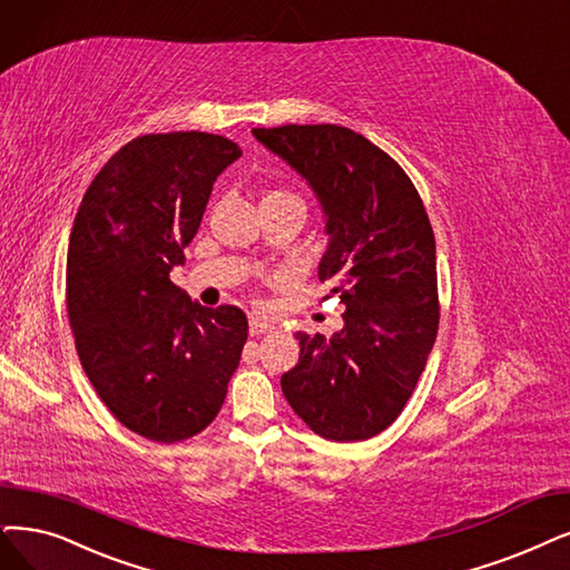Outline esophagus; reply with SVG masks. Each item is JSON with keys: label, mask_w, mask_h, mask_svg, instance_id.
Wrapping results in <instances>:
<instances>
[{"label": "esophagus", "mask_w": 570, "mask_h": 570, "mask_svg": "<svg viewBox=\"0 0 570 570\" xmlns=\"http://www.w3.org/2000/svg\"><path fill=\"white\" fill-rule=\"evenodd\" d=\"M273 330V325L271 323H266L264 317H259V315H249V334L253 336H259V334H266V332H271Z\"/></svg>", "instance_id": "obj_1"}]
</instances>
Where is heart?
Masks as SVG:
<instances>
[{
  "instance_id": "obj_1",
  "label": "heart",
  "mask_w": 570,
  "mask_h": 570,
  "mask_svg": "<svg viewBox=\"0 0 570 570\" xmlns=\"http://www.w3.org/2000/svg\"><path fill=\"white\" fill-rule=\"evenodd\" d=\"M262 200H294V203H302L299 196H294L292 191H285V189H273Z\"/></svg>"
}]
</instances>
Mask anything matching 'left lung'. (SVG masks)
I'll return each instance as SVG.
<instances>
[{
  "label": "left lung",
  "instance_id": "obj_1",
  "mask_svg": "<svg viewBox=\"0 0 570 570\" xmlns=\"http://www.w3.org/2000/svg\"><path fill=\"white\" fill-rule=\"evenodd\" d=\"M321 200L330 243L317 278L346 306L330 338L297 332L299 362L281 385L325 440L360 442L412 397L440 325L435 236L414 181L364 135L334 126L253 128Z\"/></svg>",
  "mask_w": 570,
  "mask_h": 570
}]
</instances>
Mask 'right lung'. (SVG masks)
Listing matches in <instances>:
<instances>
[{
    "mask_svg": "<svg viewBox=\"0 0 570 570\" xmlns=\"http://www.w3.org/2000/svg\"><path fill=\"white\" fill-rule=\"evenodd\" d=\"M238 156L213 132L142 135L102 166L75 217L65 297L81 367L109 412L151 442L206 430L240 362L245 313L200 306L170 281Z\"/></svg>",
    "mask_w": 570,
    "mask_h": 570,
    "instance_id": "obj_1",
    "label": "right lung"
}]
</instances>
